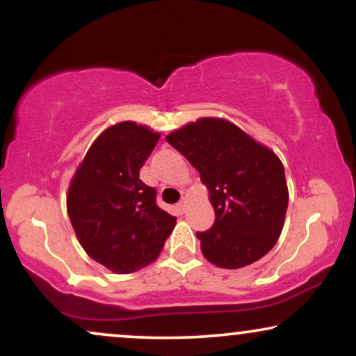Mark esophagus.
I'll use <instances>...</instances> for the list:
<instances>
[{
  "mask_svg": "<svg viewBox=\"0 0 356 356\" xmlns=\"http://www.w3.org/2000/svg\"><path fill=\"white\" fill-rule=\"evenodd\" d=\"M186 209H187V204H186V201H184V199H182V201L177 204V211L181 212V214H184V212H186Z\"/></svg>",
  "mask_w": 356,
  "mask_h": 356,
  "instance_id": "34e87169",
  "label": "esophagus"
}]
</instances>
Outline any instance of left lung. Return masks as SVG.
<instances>
[{"mask_svg":"<svg viewBox=\"0 0 356 356\" xmlns=\"http://www.w3.org/2000/svg\"><path fill=\"white\" fill-rule=\"evenodd\" d=\"M165 140L209 189L216 220L197 232L206 259L238 269L268 254L288 209L284 167L276 154L222 118H199Z\"/></svg>","mask_w":356,"mask_h":356,"instance_id":"obj_1","label":"left lung"}]
</instances>
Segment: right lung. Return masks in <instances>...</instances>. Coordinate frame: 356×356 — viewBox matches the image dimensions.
<instances>
[{
    "mask_svg": "<svg viewBox=\"0 0 356 356\" xmlns=\"http://www.w3.org/2000/svg\"><path fill=\"white\" fill-rule=\"evenodd\" d=\"M161 136L120 122L93 142L76 170L67 209L81 248L97 263L127 275L150 264L175 218L157 206V191L138 172Z\"/></svg>",
    "mask_w": 356,
    "mask_h": 356,
    "instance_id": "add662e5",
    "label": "right lung"
}]
</instances>
